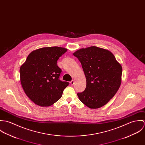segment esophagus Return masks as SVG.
<instances>
[{
  "label": "esophagus",
  "mask_w": 145,
  "mask_h": 145,
  "mask_svg": "<svg viewBox=\"0 0 145 145\" xmlns=\"http://www.w3.org/2000/svg\"><path fill=\"white\" fill-rule=\"evenodd\" d=\"M70 84L71 85H73L74 84H75V81L74 80H72L71 82H70Z\"/></svg>",
  "instance_id": "esophagus-1"
}]
</instances>
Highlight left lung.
<instances>
[{"mask_svg":"<svg viewBox=\"0 0 145 145\" xmlns=\"http://www.w3.org/2000/svg\"><path fill=\"white\" fill-rule=\"evenodd\" d=\"M73 55L81 63L86 81L85 90L77 94L79 100L91 109L103 106L120 87L121 65L110 51L96 46L79 49Z\"/></svg>","mask_w":145,"mask_h":145,"instance_id":"1","label":"left lung"}]
</instances>
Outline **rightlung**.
Segmentation results:
<instances>
[{
  "label": "right lung",
  "instance_id": "obj_1",
  "mask_svg": "<svg viewBox=\"0 0 145 145\" xmlns=\"http://www.w3.org/2000/svg\"><path fill=\"white\" fill-rule=\"evenodd\" d=\"M67 51L61 47H42L31 52L20 67L21 85L27 96L37 105L49 106L62 97L69 83L59 79L61 70L57 65Z\"/></svg>",
  "mask_w": 145,
  "mask_h": 145
}]
</instances>
